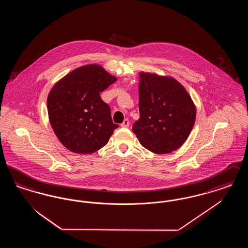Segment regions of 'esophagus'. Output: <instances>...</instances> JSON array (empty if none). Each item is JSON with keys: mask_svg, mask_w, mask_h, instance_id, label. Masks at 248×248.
Returning a JSON list of instances; mask_svg holds the SVG:
<instances>
[{"mask_svg": "<svg viewBox=\"0 0 248 248\" xmlns=\"http://www.w3.org/2000/svg\"><path fill=\"white\" fill-rule=\"evenodd\" d=\"M129 124L130 123L129 121H128V119H124V122L122 123L121 126H122V127H124V128H125V127H128V126H129Z\"/></svg>", "mask_w": 248, "mask_h": 248, "instance_id": "esophagus-1", "label": "esophagus"}]
</instances>
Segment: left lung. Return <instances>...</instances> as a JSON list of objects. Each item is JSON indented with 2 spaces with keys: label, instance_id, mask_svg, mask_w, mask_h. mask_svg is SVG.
Wrapping results in <instances>:
<instances>
[{
  "label": "left lung",
  "instance_id": "1",
  "mask_svg": "<svg viewBox=\"0 0 248 248\" xmlns=\"http://www.w3.org/2000/svg\"><path fill=\"white\" fill-rule=\"evenodd\" d=\"M140 119L132 130L142 146L157 154L176 151L187 140L196 107L184 86L171 76L140 72Z\"/></svg>",
  "mask_w": 248,
  "mask_h": 248
}]
</instances>
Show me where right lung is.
I'll use <instances>...</instances> for the list:
<instances>
[{
  "mask_svg": "<svg viewBox=\"0 0 248 248\" xmlns=\"http://www.w3.org/2000/svg\"><path fill=\"white\" fill-rule=\"evenodd\" d=\"M117 78L97 64L79 67L55 83L47 96L49 122L59 141L74 154L103 148L118 124L100 92Z\"/></svg>",
  "mask_w": 248,
  "mask_h": 248,
  "instance_id": "right-lung-1",
  "label": "right lung"
}]
</instances>
